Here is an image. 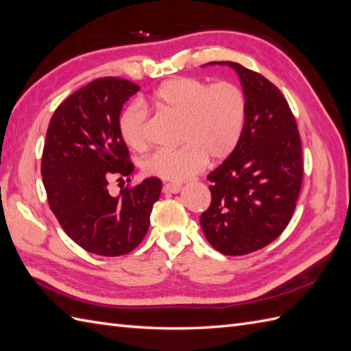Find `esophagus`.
Here are the masks:
<instances>
[{
	"instance_id": "esophagus-1",
	"label": "esophagus",
	"mask_w": 351,
	"mask_h": 351,
	"mask_svg": "<svg viewBox=\"0 0 351 351\" xmlns=\"http://www.w3.org/2000/svg\"><path fill=\"white\" fill-rule=\"evenodd\" d=\"M180 191H182V184H176V183L164 184V192L165 193H178Z\"/></svg>"
}]
</instances>
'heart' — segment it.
Masks as SVG:
<instances>
[{
  "label": "heart",
  "instance_id": "heart-1",
  "mask_svg": "<svg viewBox=\"0 0 351 351\" xmlns=\"http://www.w3.org/2000/svg\"><path fill=\"white\" fill-rule=\"evenodd\" d=\"M156 104L183 119L176 150H158L143 162L144 174L180 183L201 173L208 158L223 160L241 140L247 117L244 92L234 83L211 84L196 77L171 79L155 90ZM123 141L135 152L149 147V113L128 107L119 122Z\"/></svg>",
  "mask_w": 351,
  "mask_h": 351
}]
</instances>
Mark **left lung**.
Returning a JSON list of instances; mask_svg holds the SVG:
<instances>
[{"instance_id": "left-lung-1", "label": "left lung", "mask_w": 351, "mask_h": 351, "mask_svg": "<svg viewBox=\"0 0 351 351\" xmlns=\"http://www.w3.org/2000/svg\"><path fill=\"white\" fill-rule=\"evenodd\" d=\"M247 117L235 150L207 176L211 204L199 219L207 241L223 254L241 256L268 245L293 216L304 167L296 121L286 98L263 75L237 62Z\"/></svg>"}]
</instances>
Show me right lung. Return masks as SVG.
<instances>
[{
    "label": "right lung",
    "mask_w": 351,
    "mask_h": 351,
    "mask_svg": "<svg viewBox=\"0 0 351 351\" xmlns=\"http://www.w3.org/2000/svg\"><path fill=\"white\" fill-rule=\"evenodd\" d=\"M138 90V84L119 77L93 80L55 110L47 128L41 176L50 210L65 234L93 254L132 252L146 237L160 196L156 177L117 196L108 193L113 178L134 171L119 117Z\"/></svg>",
    "instance_id": "right-lung-1"
}]
</instances>
